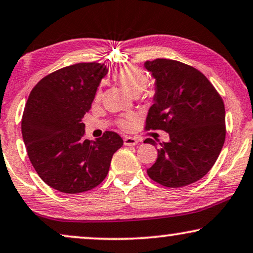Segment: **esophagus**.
<instances>
[{
  "label": "esophagus",
  "instance_id": "esophagus-1",
  "mask_svg": "<svg viewBox=\"0 0 253 253\" xmlns=\"http://www.w3.org/2000/svg\"><path fill=\"white\" fill-rule=\"evenodd\" d=\"M137 142H139V140L135 139V137H132V136H126L124 139L125 146H135Z\"/></svg>",
  "mask_w": 253,
  "mask_h": 253
}]
</instances>
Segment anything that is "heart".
<instances>
[{
	"mask_svg": "<svg viewBox=\"0 0 253 253\" xmlns=\"http://www.w3.org/2000/svg\"><path fill=\"white\" fill-rule=\"evenodd\" d=\"M114 79H116L117 82L132 96L139 95V93L142 92L147 87L148 82H149L147 74L144 73L142 69L134 66L125 67V68L120 69L119 72L114 75ZM100 97H102V93L98 91L96 95V100H99ZM132 121L133 117H128L126 118V119H123L120 121V127L124 129H128L129 127L132 126Z\"/></svg>",
	"mask_w": 253,
	"mask_h": 253,
	"instance_id": "b5f03b06",
	"label": "heart"
}]
</instances>
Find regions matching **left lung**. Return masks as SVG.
I'll use <instances>...</instances> for the list:
<instances>
[{
	"instance_id": "8db88e82",
	"label": "left lung",
	"mask_w": 253,
	"mask_h": 253,
	"mask_svg": "<svg viewBox=\"0 0 253 253\" xmlns=\"http://www.w3.org/2000/svg\"><path fill=\"white\" fill-rule=\"evenodd\" d=\"M144 67L155 79L154 104L148 111L146 129L169 133L160 143L157 160L148 176L167 187L195 183L211 169L225 140V111L206 76L179 61L156 59ZM144 143L157 146L153 139Z\"/></svg>"
}]
</instances>
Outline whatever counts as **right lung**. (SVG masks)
Returning <instances> with one entry per match:
<instances>
[{
  "label": "right lung",
  "mask_w": 253,
  "mask_h": 253,
  "mask_svg": "<svg viewBox=\"0 0 253 253\" xmlns=\"http://www.w3.org/2000/svg\"><path fill=\"white\" fill-rule=\"evenodd\" d=\"M106 74L103 63L65 67L40 80L26 102L22 134L29 158L39 177L62 193L98 186L109 173L113 154L124 144L114 132L96 141L84 137L82 119Z\"/></svg>",
  "instance_id": "1"
}]
</instances>
